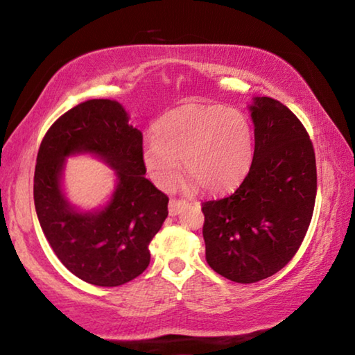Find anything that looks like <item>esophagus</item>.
<instances>
[{"mask_svg": "<svg viewBox=\"0 0 355 355\" xmlns=\"http://www.w3.org/2000/svg\"><path fill=\"white\" fill-rule=\"evenodd\" d=\"M188 207V202L186 200H177V199H172L169 202V214L171 216H177L180 211H182L183 208Z\"/></svg>", "mask_w": 355, "mask_h": 355, "instance_id": "1", "label": "esophagus"}]
</instances>
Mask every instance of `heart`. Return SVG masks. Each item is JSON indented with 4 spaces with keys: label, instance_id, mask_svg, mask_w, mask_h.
<instances>
[{
    "label": "heart",
    "instance_id": "b5f03b06",
    "mask_svg": "<svg viewBox=\"0 0 355 355\" xmlns=\"http://www.w3.org/2000/svg\"><path fill=\"white\" fill-rule=\"evenodd\" d=\"M142 159L161 188L177 182L184 163L188 177L207 192H224L241 182L254 159V130L244 112L218 105H183L155 125V139Z\"/></svg>",
    "mask_w": 355,
    "mask_h": 355
}]
</instances>
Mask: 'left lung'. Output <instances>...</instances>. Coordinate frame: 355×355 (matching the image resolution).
Listing matches in <instances>:
<instances>
[{
	"label": "left lung",
	"instance_id": "left-lung-1",
	"mask_svg": "<svg viewBox=\"0 0 355 355\" xmlns=\"http://www.w3.org/2000/svg\"><path fill=\"white\" fill-rule=\"evenodd\" d=\"M255 150L233 194L202 203L203 239L213 271L236 284L279 272L296 255L316 199L313 144L300 120L269 97L254 98Z\"/></svg>",
	"mask_w": 355,
	"mask_h": 355
}]
</instances>
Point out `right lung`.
<instances>
[{
	"label": "right lung",
	"mask_w": 355,
	"mask_h": 355,
	"mask_svg": "<svg viewBox=\"0 0 355 355\" xmlns=\"http://www.w3.org/2000/svg\"><path fill=\"white\" fill-rule=\"evenodd\" d=\"M92 153L116 171L118 186L101 210L83 214L62 192L64 158ZM142 133L114 100H87L62 114L39 147L34 205L53 252L78 279L119 286L150 263L148 244L167 218L169 197L146 177Z\"/></svg>",
	"instance_id": "add662e5"
}]
</instances>
